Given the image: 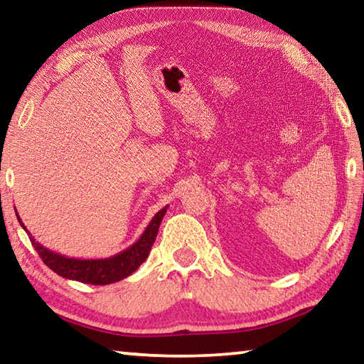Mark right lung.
<instances>
[{"label":"right lung","mask_w":364,"mask_h":364,"mask_svg":"<svg viewBox=\"0 0 364 364\" xmlns=\"http://www.w3.org/2000/svg\"><path fill=\"white\" fill-rule=\"evenodd\" d=\"M167 208L168 207H164L162 210H159L156 215H154L151 223L146 226L144 232L141 234V237L133 245H130V247L125 250H122L120 254L112 255L109 258H100V260H80V258H69V257L56 254V252L49 250L46 247H43L40 242H36L32 237V234L27 231L26 225L22 223V220L19 218L17 212L16 215L21 226L27 231L30 242H32L35 250L38 252L41 260L45 262V264L49 269H53L54 273H58L65 279L85 282V284L106 286V284H112V282H117V281H122L123 278H127V276H130L139 268V264L146 260L154 242H156L159 226L162 223L164 215L167 213Z\"/></svg>","instance_id":"add662e5"}]
</instances>
